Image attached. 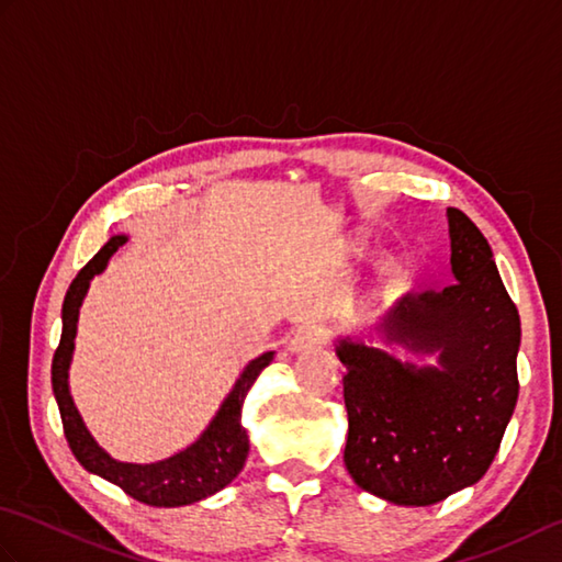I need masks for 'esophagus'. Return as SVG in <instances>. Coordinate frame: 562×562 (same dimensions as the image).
<instances>
[{"mask_svg":"<svg viewBox=\"0 0 562 562\" xmlns=\"http://www.w3.org/2000/svg\"><path fill=\"white\" fill-rule=\"evenodd\" d=\"M324 345V336L316 328H302L296 330L292 340H290V352H308L314 348H321Z\"/></svg>","mask_w":562,"mask_h":562,"instance_id":"esophagus-1","label":"esophagus"}]
</instances>
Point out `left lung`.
Wrapping results in <instances>:
<instances>
[{"label":"left lung","instance_id":"obj_1","mask_svg":"<svg viewBox=\"0 0 562 562\" xmlns=\"http://www.w3.org/2000/svg\"><path fill=\"white\" fill-rule=\"evenodd\" d=\"M451 274L445 290L405 292L374 324L379 338L435 364L403 362L360 338H336L345 367V465L362 491L427 507L479 483L515 413L519 312L493 248L447 207Z\"/></svg>","mask_w":562,"mask_h":562}]
</instances>
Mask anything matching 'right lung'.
Masks as SVG:
<instances>
[{"label": "right lung", "mask_w": 562, "mask_h": 562, "mask_svg": "<svg viewBox=\"0 0 562 562\" xmlns=\"http://www.w3.org/2000/svg\"><path fill=\"white\" fill-rule=\"evenodd\" d=\"M125 241V234L111 236L109 244L79 270L77 278L69 284L63 304V338H59L53 357V393L59 417H63L69 449L89 473L117 485L130 497H135L137 503H145L149 507L193 505L220 493L222 487L229 485L241 473L248 457V435L241 425V408L248 389L254 386L262 369L272 362L274 352H262L244 367V372L234 381L232 391L226 393V398L222 401L217 413L212 415L207 427L181 451L151 463H127L113 459L93 439L87 423H83V417L77 411L69 391V364L71 355H75L79 308L89 292V284L105 270L111 256Z\"/></svg>", "instance_id": "right-lung-1"}]
</instances>
